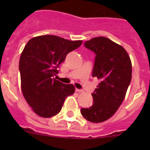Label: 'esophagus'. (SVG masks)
I'll list each match as a JSON object with an SVG mask.
<instances>
[{
  "instance_id": "obj_1",
  "label": "esophagus",
  "mask_w": 150,
  "mask_h": 150,
  "mask_svg": "<svg viewBox=\"0 0 150 150\" xmlns=\"http://www.w3.org/2000/svg\"><path fill=\"white\" fill-rule=\"evenodd\" d=\"M75 91H76V92H83V89H79V88H76V89H75Z\"/></svg>"
}]
</instances>
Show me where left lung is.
I'll list each match as a JSON object with an SVG mask.
<instances>
[{"label": "left lung", "mask_w": 150, "mask_h": 150, "mask_svg": "<svg viewBox=\"0 0 150 150\" xmlns=\"http://www.w3.org/2000/svg\"><path fill=\"white\" fill-rule=\"evenodd\" d=\"M84 46L96 55L92 76L100 82L91 94L92 106L80 112L91 122H102L114 114L124 100L132 80V62L126 50L109 38H92Z\"/></svg>", "instance_id": "8db88e82"}]
</instances>
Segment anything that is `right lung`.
Masks as SVG:
<instances>
[{
    "mask_svg": "<svg viewBox=\"0 0 150 150\" xmlns=\"http://www.w3.org/2000/svg\"><path fill=\"white\" fill-rule=\"evenodd\" d=\"M82 40H68L54 35L38 36L25 45L19 60L21 86L24 98L38 116L58 114L64 100L74 93L72 84L56 80L58 67Z\"/></svg>",
    "mask_w": 150,
    "mask_h": 150,
    "instance_id": "1",
    "label": "right lung"
}]
</instances>
